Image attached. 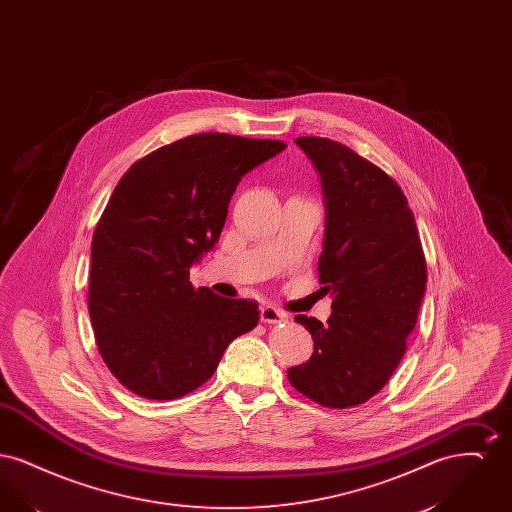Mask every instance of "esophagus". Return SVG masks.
Masks as SVG:
<instances>
[{
  "mask_svg": "<svg viewBox=\"0 0 512 512\" xmlns=\"http://www.w3.org/2000/svg\"><path fill=\"white\" fill-rule=\"evenodd\" d=\"M288 318L290 317H288L284 311H280V309H276V307H272V305H267V307H263V309H261V320H263V322H268V324L286 322Z\"/></svg>",
  "mask_w": 512,
  "mask_h": 512,
  "instance_id": "esophagus-1",
  "label": "esophagus"
}]
</instances>
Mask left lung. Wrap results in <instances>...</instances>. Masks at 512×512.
I'll return each instance as SVG.
<instances>
[{"mask_svg": "<svg viewBox=\"0 0 512 512\" xmlns=\"http://www.w3.org/2000/svg\"><path fill=\"white\" fill-rule=\"evenodd\" d=\"M326 199L320 292L326 324L297 315L315 353L288 368L295 390L328 409L357 407L382 390L407 351L426 292V257L409 201L388 172L340 142L303 136Z\"/></svg>", "mask_w": 512, "mask_h": 512, "instance_id": "obj_1", "label": "left lung"}]
</instances>
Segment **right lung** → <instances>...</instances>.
Returning <instances> with one entry per match:
<instances>
[{
  "mask_svg": "<svg viewBox=\"0 0 512 512\" xmlns=\"http://www.w3.org/2000/svg\"><path fill=\"white\" fill-rule=\"evenodd\" d=\"M280 140L205 132L122 174L92 238L88 313L99 355L126 390L171 401L203 386L259 305L197 288L190 268L217 244L242 176Z\"/></svg>",
  "mask_w": 512,
  "mask_h": 512,
  "instance_id": "obj_1",
  "label": "right lung"
}]
</instances>
